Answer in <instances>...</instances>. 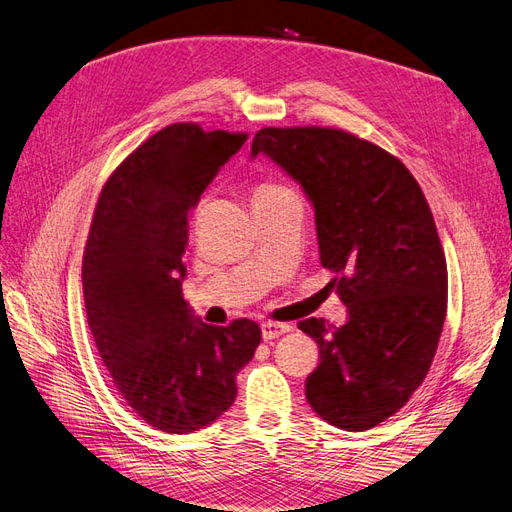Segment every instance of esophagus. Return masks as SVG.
I'll use <instances>...</instances> for the list:
<instances>
[{
	"label": "esophagus",
	"mask_w": 512,
	"mask_h": 512,
	"mask_svg": "<svg viewBox=\"0 0 512 512\" xmlns=\"http://www.w3.org/2000/svg\"><path fill=\"white\" fill-rule=\"evenodd\" d=\"M260 329H262V337H265V342H271V339L288 333V331L292 329V324H288V322H275V320H265V322H262Z\"/></svg>",
	"instance_id": "obj_1"
}]
</instances>
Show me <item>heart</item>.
I'll return each mask as SVG.
<instances>
[{
    "instance_id": "1",
    "label": "heart",
    "mask_w": 512,
    "mask_h": 512,
    "mask_svg": "<svg viewBox=\"0 0 512 512\" xmlns=\"http://www.w3.org/2000/svg\"><path fill=\"white\" fill-rule=\"evenodd\" d=\"M282 192H290L288 188H284L282 183H275V181H262L256 185L254 196H271V194H282Z\"/></svg>"
}]
</instances>
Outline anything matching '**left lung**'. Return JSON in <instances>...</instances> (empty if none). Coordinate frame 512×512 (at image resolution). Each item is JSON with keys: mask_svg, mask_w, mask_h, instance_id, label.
<instances>
[{"mask_svg": "<svg viewBox=\"0 0 512 512\" xmlns=\"http://www.w3.org/2000/svg\"><path fill=\"white\" fill-rule=\"evenodd\" d=\"M258 153L312 200L320 262L348 307L344 327L299 322L320 348L305 397L339 429L376 427L423 384L446 316V258L427 198L404 162L346 130L262 128Z\"/></svg>", "mask_w": 512, "mask_h": 512, "instance_id": "left-lung-1", "label": "left lung"}]
</instances>
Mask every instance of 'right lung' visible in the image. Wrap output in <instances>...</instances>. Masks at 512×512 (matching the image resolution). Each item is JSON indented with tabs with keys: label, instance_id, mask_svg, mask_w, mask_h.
<instances>
[{
	"label": "right lung",
	"instance_id": "add662e5",
	"mask_svg": "<svg viewBox=\"0 0 512 512\" xmlns=\"http://www.w3.org/2000/svg\"><path fill=\"white\" fill-rule=\"evenodd\" d=\"M245 132L170 123L106 179L83 254L91 335L115 389L151 427L190 433L237 397L260 344L254 320L211 327L183 299L188 213Z\"/></svg>",
	"mask_w": 512,
	"mask_h": 512
}]
</instances>
